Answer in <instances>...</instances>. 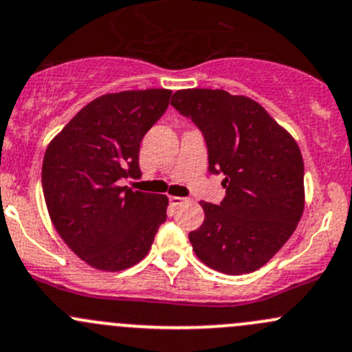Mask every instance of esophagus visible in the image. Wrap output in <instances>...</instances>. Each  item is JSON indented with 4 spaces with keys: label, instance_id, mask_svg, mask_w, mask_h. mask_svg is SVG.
<instances>
[{
    "label": "esophagus",
    "instance_id": "1",
    "mask_svg": "<svg viewBox=\"0 0 352 352\" xmlns=\"http://www.w3.org/2000/svg\"><path fill=\"white\" fill-rule=\"evenodd\" d=\"M169 201H171L173 206H179V205H183V203H186L188 198H183V197H169Z\"/></svg>",
    "mask_w": 352,
    "mask_h": 352
}]
</instances>
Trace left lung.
I'll list each match as a JSON object with an SVG mask.
<instances>
[{
  "mask_svg": "<svg viewBox=\"0 0 352 352\" xmlns=\"http://www.w3.org/2000/svg\"><path fill=\"white\" fill-rule=\"evenodd\" d=\"M171 104L191 118L208 147L210 173H223L226 198L201 201L195 254L226 274L259 270L292 237L305 208L296 140L259 103L223 89H179Z\"/></svg>",
  "mask_w": 352,
  "mask_h": 352,
  "instance_id": "obj_1",
  "label": "left lung"
}]
</instances>
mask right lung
I'll return each mask as SVG.
<instances>
[{
    "instance_id": "add662e5",
    "label": "right lung",
    "mask_w": 352,
    "mask_h": 352,
    "mask_svg": "<svg viewBox=\"0 0 352 352\" xmlns=\"http://www.w3.org/2000/svg\"><path fill=\"white\" fill-rule=\"evenodd\" d=\"M171 89L108 93L89 101L43 155L47 212L67 248L100 271H122L149 252L166 220V195L132 191L139 151L166 111Z\"/></svg>"
}]
</instances>
